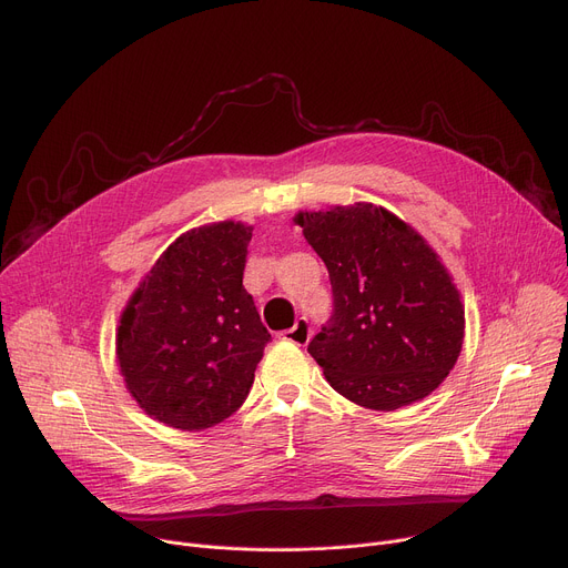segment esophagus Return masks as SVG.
<instances>
[{
	"label": "esophagus",
	"instance_id": "1",
	"mask_svg": "<svg viewBox=\"0 0 568 568\" xmlns=\"http://www.w3.org/2000/svg\"><path fill=\"white\" fill-rule=\"evenodd\" d=\"M311 335H313V333H311V324H308V320H296L292 328L281 331V333H278V337H281V339H285V343L301 345V347L308 345Z\"/></svg>",
	"mask_w": 568,
	"mask_h": 568
}]
</instances>
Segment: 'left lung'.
Returning <instances> with one entry per match:
<instances>
[{
	"instance_id": "left-lung-1",
	"label": "left lung",
	"mask_w": 568,
	"mask_h": 568,
	"mask_svg": "<svg viewBox=\"0 0 568 568\" xmlns=\"http://www.w3.org/2000/svg\"><path fill=\"white\" fill-rule=\"evenodd\" d=\"M324 260L333 317L308 345L349 402L395 410L432 395L457 365L466 313L440 255L410 223L374 203L298 210Z\"/></svg>"
}]
</instances>
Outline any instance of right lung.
Wrapping results in <instances>:
<instances>
[{"label":"right lung","mask_w":568,"mask_h":568,"mask_svg":"<svg viewBox=\"0 0 568 568\" xmlns=\"http://www.w3.org/2000/svg\"><path fill=\"white\" fill-rule=\"evenodd\" d=\"M253 225L214 221L182 233L128 298L116 363L150 418L182 432L223 423L246 399L272 335L244 290Z\"/></svg>","instance_id":"right-lung-1"}]
</instances>
